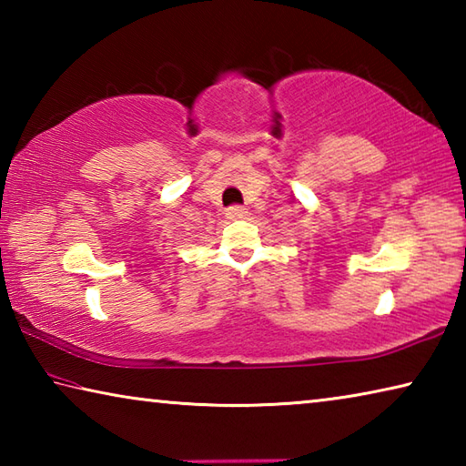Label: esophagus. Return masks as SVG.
Segmentation results:
<instances>
[{"instance_id": "obj_1", "label": "esophagus", "mask_w": 466, "mask_h": 466, "mask_svg": "<svg viewBox=\"0 0 466 466\" xmlns=\"http://www.w3.org/2000/svg\"><path fill=\"white\" fill-rule=\"evenodd\" d=\"M226 216L230 219H240V218L247 216V211H244V208H240V205H234V208L228 209Z\"/></svg>"}]
</instances>
